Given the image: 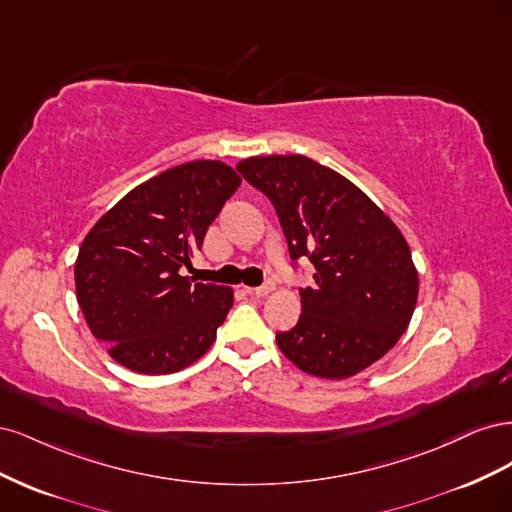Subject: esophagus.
<instances>
[{
    "instance_id": "1",
    "label": "esophagus",
    "mask_w": 512,
    "mask_h": 512,
    "mask_svg": "<svg viewBox=\"0 0 512 512\" xmlns=\"http://www.w3.org/2000/svg\"><path fill=\"white\" fill-rule=\"evenodd\" d=\"M273 290V284L271 282H267V284H262V286H258V288H245V292L247 294H252V297H267V294Z\"/></svg>"
}]
</instances>
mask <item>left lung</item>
<instances>
[{
    "label": "left lung",
    "mask_w": 512,
    "mask_h": 512,
    "mask_svg": "<svg viewBox=\"0 0 512 512\" xmlns=\"http://www.w3.org/2000/svg\"><path fill=\"white\" fill-rule=\"evenodd\" d=\"M243 179L280 218L292 267L314 265L299 288L301 318L275 342L305 374L342 380L389 352L408 329L418 273L399 228L335 170L305 156L247 158Z\"/></svg>",
    "instance_id": "1"
}]
</instances>
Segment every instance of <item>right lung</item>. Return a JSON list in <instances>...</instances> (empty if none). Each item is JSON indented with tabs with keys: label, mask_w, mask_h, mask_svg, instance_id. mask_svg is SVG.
<instances>
[{
	"label": "right lung",
	"mask_w": 512,
	"mask_h": 512,
	"mask_svg": "<svg viewBox=\"0 0 512 512\" xmlns=\"http://www.w3.org/2000/svg\"><path fill=\"white\" fill-rule=\"evenodd\" d=\"M241 177L194 160L138 185L85 237L74 280L98 342L136 374H175L203 356L232 307L228 286L183 277Z\"/></svg>",
	"instance_id": "1"
}]
</instances>
